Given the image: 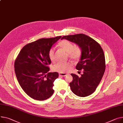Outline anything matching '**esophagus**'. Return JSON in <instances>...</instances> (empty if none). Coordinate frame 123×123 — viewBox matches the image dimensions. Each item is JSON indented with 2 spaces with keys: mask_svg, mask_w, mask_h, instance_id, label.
<instances>
[{
  "mask_svg": "<svg viewBox=\"0 0 123 123\" xmlns=\"http://www.w3.org/2000/svg\"><path fill=\"white\" fill-rule=\"evenodd\" d=\"M59 75L60 76H62V77H65L66 75H67V74L66 73H59Z\"/></svg>",
  "mask_w": 123,
  "mask_h": 123,
  "instance_id": "esophagus-1",
  "label": "esophagus"
}]
</instances>
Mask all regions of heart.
Here are the masks:
<instances>
[{"label": "heart", "instance_id": "b5f03b06", "mask_svg": "<svg viewBox=\"0 0 123 123\" xmlns=\"http://www.w3.org/2000/svg\"><path fill=\"white\" fill-rule=\"evenodd\" d=\"M59 47L63 50L68 53V56L70 58L75 61L80 59L81 54V51L78 46H74V44L70 41L64 39L61 40L58 43ZM55 49L51 48L48 52L49 58L51 62L55 61ZM73 67V63L71 62H59L56 64L53 67L54 71L60 73H67Z\"/></svg>", "mask_w": 123, "mask_h": 123}]
</instances>
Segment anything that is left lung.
<instances>
[{"mask_svg": "<svg viewBox=\"0 0 123 123\" xmlns=\"http://www.w3.org/2000/svg\"><path fill=\"white\" fill-rule=\"evenodd\" d=\"M65 39L75 43L80 48L81 54L76 69L83 71L80 77L71 74L73 80L70 86L73 92L80 97L92 94L98 86L105 70L103 51L98 43L85 34L65 36Z\"/></svg>", "mask_w": 123, "mask_h": 123, "instance_id": "8db88e82", "label": "left lung"}]
</instances>
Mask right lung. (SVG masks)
I'll list each match as a JSON object with an SVG mask.
<instances>
[{"label":"right lung","instance_id":"1","mask_svg":"<svg viewBox=\"0 0 123 123\" xmlns=\"http://www.w3.org/2000/svg\"><path fill=\"white\" fill-rule=\"evenodd\" d=\"M61 36L41 38L25 46L16 58L14 68L18 82L30 97L44 100L54 92V81L57 72L49 73L47 65L50 64L48 52Z\"/></svg>","mask_w":123,"mask_h":123}]
</instances>
